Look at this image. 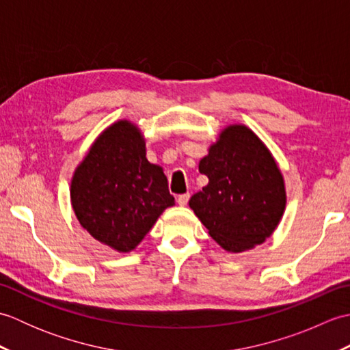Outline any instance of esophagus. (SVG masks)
Returning <instances> with one entry per match:
<instances>
[{
	"instance_id": "1",
	"label": "esophagus",
	"mask_w": 350,
	"mask_h": 350,
	"mask_svg": "<svg viewBox=\"0 0 350 350\" xmlns=\"http://www.w3.org/2000/svg\"><path fill=\"white\" fill-rule=\"evenodd\" d=\"M188 200H189V194H182L177 197V203H179V206H187Z\"/></svg>"
}]
</instances>
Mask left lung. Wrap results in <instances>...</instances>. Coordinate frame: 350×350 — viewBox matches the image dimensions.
<instances>
[{"instance_id":"obj_1","label":"left lung","mask_w":350,"mask_h":350,"mask_svg":"<svg viewBox=\"0 0 350 350\" xmlns=\"http://www.w3.org/2000/svg\"><path fill=\"white\" fill-rule=\"evenodd\" d=\"M198 170L209 183L191 197L189 207L222 248L247 251L273 233L286 209L284 179L254 132L228 126Z\"/></svg>"}]
</instances>
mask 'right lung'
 Returning <instances> with one entry per match:
<instances>
[{
  "instance_id": "right-lung-1",
  "label": "right lung",
  "mask_w": 350,
  "mask_h": 350,
  "mask_svg": "<svg viewBox=\"0 0 350 350\" xmlns=\"http://www.w3.org/2000/svg\"><path fill=\"white\" fill-rule=\"evenodd\" d=\"M79 224L96 241L129 252L174 204L167 176L146 158L137 126L120 120L103 131L79 163L70 185Z\"/></svg>"
}]
</instances>
